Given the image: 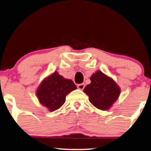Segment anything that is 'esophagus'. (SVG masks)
<instances>
[{"mask_svg": "<svg viewBox=\"0 0 151 151\" xmlns=\"http://www.w3.org/2000/svg\"><path fill=\"white\" fill-rule=\"evenodd\" d=\"M85 88V84L84 83H80L78 85V88L80 90H83V89Z\"/></svg>", "mask_w": 151, "mask_h": 151, "instance_id": "34e87169", "label": "esophagus"}]
</instances>
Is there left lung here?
<instances>
[{
	"mask_svg": "<svg viewBox=\"0 0 151 151\" xmlns=\"http://www.w3.org/2000/svg\"><path fill=\"white\" fill-rule=\"evenodd\" d=\"M90 80L91 83L83 89L84 93L89 97V101L99 109H109L119 96V86L112 78L101 71L92 74Z\"/></svg>",
	"mask_w": 151,
	"mask_h": 151,
	"instance_id": "1",
	"label": "left lung"
}]
</instances>
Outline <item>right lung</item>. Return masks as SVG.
I'll return each mask as SVG.
<instances>
[{
  "label": "right lung",
  "mask_w": 151,
  "mask_h": 151,
  "mask_svg": "<svg viewBox=\"0 0 151 151\" xmlns=\"http://www.w3.org/2000/svg\"><path fill=\"white\" fill-rule=\"evenodd\" d=\"M76 89L72 80L65 79L54 71L42 80L36 93L40 104L50 111H54L64 104L66 96Z\"/></svg>",
  "instance_id": "1"
}]
</instances>
